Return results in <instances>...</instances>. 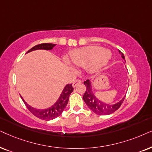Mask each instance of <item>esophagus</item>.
<instances>
[{"label":"esophagus","mask_w":152,"mask_h":152,"mask_svg":"<svg viewBox=\"0 0 152 152\" xmlns=\"http://www.w3.org/2000/svg\"><path fill=\"white\" fill-rule=\"evenodd\" d=\"M80 83H81V80H79V79H76V80H75L73 82V87H74V88H75V87H76V86H77L78 84Z\"/></svg>","instance_id":"1"}]
</instances>
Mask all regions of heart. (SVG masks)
<instances>
[{
    "label": "heart",
    "mask_w": 152,
    "mask_h": 152,
    "mask_svg": "<svg viewBox=\"0 0 152 152\" xmlns=\"http://www.w3.org/2000/svg\"><path fill=\"white\" fill-rule=\"evenodd\" d=\"M111 52L96 46L75 49L70 52L69 60L76 66L88 65L90 70L96 72L106 66L110 60Z\"/></svg>",
    "instance_id": "obj_1"
}]
</instances>
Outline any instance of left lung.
Returning a JSON list of instances; mask_svg holds the SVG:
<instances>
[{
    "instance_id": "8db88e82",
    "label": "left lung",
    "mask_w": 152,
    "mask_h": 152,
    "mask_svg": "<svg viewBox=\"0 0 152 152\" xmlns=\"http://www.w3.org/2000/svg\"><path fill=\"white\" fill-rule=\"evenodd\" d=\"M119 52L121 53V56L123 59H125L124 54L120 50ZM84 85L86 87V90L85 92V94L83 96L84 102H86L87 106L88 108L90 109L92 112H94L95 114L99 115H106L112 114L114 112H115L117 110H118L122 104L123 102L125 97L122 99L120 102L115 104H108L106 102H101L99 99L96 98L93 94L92 90V86H91L90 81L89 80H86L84 81Z\"/></svg>"
}]
</instances>
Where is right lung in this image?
<instances>
[{"label":"right lung","instance_id":"obj_1","mask_svg":"<svg viewBox=\"0 0 152 152\" xmlns=\"http://www.w3.org/2000/svg\"><path fill=\"white\" fill-rule=\"evenodd\" d=\"M56 45V44L49 43H43L37 44V45L33 46V47L30 48L27 53L38 49L50 50ZM73 90H74V88H73L72 84L66 85L56 104L53 105V106L51 107H50L49 108L45 109V110H38V109L32 108V107L30 106L29 105L26 104V102H25L23 99L22 98L21 96V97L22 100L23 101L26 106L27 107V108L28 109V110H29L32 115H34L35 117H38V118L41 119V120L47 121L53 120V119L59 117L60 115L62 114V111L64 110V108H65V107L68 104L69 95L71 94V93L73 92Z\"/></svg>","mask_w":152,"mask_h":152}]
</instances>
